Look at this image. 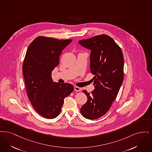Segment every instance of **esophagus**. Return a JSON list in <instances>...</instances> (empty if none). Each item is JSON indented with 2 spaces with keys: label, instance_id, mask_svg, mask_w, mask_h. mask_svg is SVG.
<instances>
[{
  "label": "esophagus",
  "instance_id": "34e87169",
  "mask_svg": "<svg viewBox=\"0 0 152 152\" xmlns=\"http://www.w3.org/2000/svg\"><path fill=\"white\" fill-rule=\"evenodd\" d=\"M74 90L75 91H81V88H79L78 87H77V86H74Z\"/></svg>",
  "mask_w": 152,
  "mask_h": 152
}]
</instances>
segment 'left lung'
I'll return each mask as SVG.
<instances>
[{"mask_svg":"<svg viewBox=\"0 0 152 152\" xmlns=\"http://www.w3.org/2000/svg\"><path fill=\"white\" fill-rule=\"evenodd\" d=\"M90 49V71L95 89L91 94L83 90L87 101L80 108L86 119H98L110 110L124 78V57L121 48L111 37L102 34L79 41Z\"/></svg>","mask_w":152,"mask_h":152,"instance_id":"obj_1","label":"left lung"}]
</instances>
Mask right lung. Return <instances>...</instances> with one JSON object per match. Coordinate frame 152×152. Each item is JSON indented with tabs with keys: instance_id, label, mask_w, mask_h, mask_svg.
I'll return each instance as SVG.
<instances>
[{
	"instance_id": "1",
	"label": "right lung",
	"mask_w": 152,
	"mask_h": 152,
	"mask_svg": "<svg viewBox=\"0 0 152 152\" xmlns=\"http://www.w3.org/2000/svg\"><path fill=\"white\" fill-rule=\"evenodd\" d=\"M72 40H57L39 36L30 44L23 65L26 93L39 114L54 119L61 112L64 99L74 90L70 83L53 82L52 72L59 64V57Z\"/></svg>"
}]
</instances>
